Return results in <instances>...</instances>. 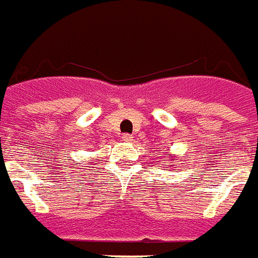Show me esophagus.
<instances>
[{
  "mask_svg": "<svg viewBox=\"0 0 258 258\" xmlns=\"http://www.w3.org/2000/svg\"><path fill=\"white\" fill-rule=\"evenodd\" d=\"M120 139H122V142H125V143H131L133 140V138L129 135V133H123L122 136H120Z\"/></svg>",
  "mask_w": 258,
  "mask_h": 258,
  "instance_id": "obj_1",
  "label": "esophagus"
}]
</instances>
